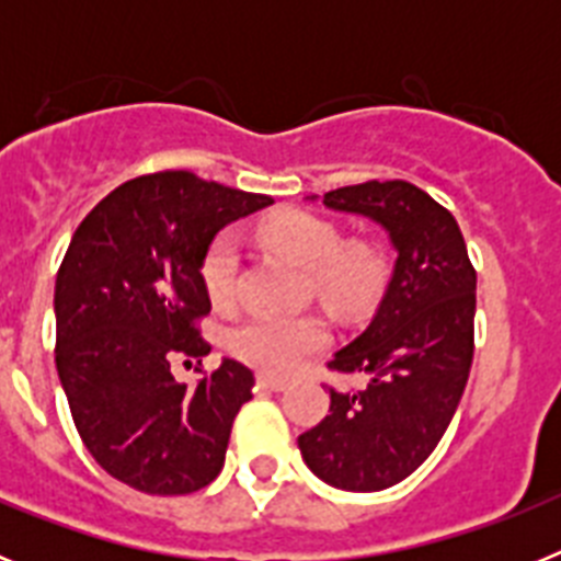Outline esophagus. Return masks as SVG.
I'll list each match as a JSON object with an SVG mask.
<instances>
[{"mask_svg":"<svg viewBox=\"0 0 561 561\" xmlns=\"http://www.w3.org/2000/svg\"><path fill=\"white\" fill-rule=\"evenodd\" d=\"M257 388L266 390V393H280V390H286V381L270 374H257Z\"/></svg>","mask_w":561,"mask_h":561,"instance_id":"1","label":"esophagus"}]
</instances>
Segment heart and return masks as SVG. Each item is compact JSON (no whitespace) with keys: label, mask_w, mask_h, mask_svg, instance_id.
<instances>
[{"label":"heart","mask_w":561,"mask_h":561,"mask_svg":"<svg viewBox=\"0 0 561 561\" xmlns=\"http://www.w3.org/2000/svg\"><path fill=\"white\" fill-rule=\"evenodd\" d=\"M257 238L270 250L291 257L311 277V286L329 306L354 311L374 300L385 275L379 250L365 241L345 244L340 225L320 213L280 210L257 225ZM241 277V250L230 232H219L202 257V284L216 309H230ZM329 342V329L320 317L257 314L238 325L232 334V351L238 359L250 362L264 374H291L306 356Z\"/></svg>","instance_id":"1"}]
</instances>
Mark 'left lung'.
I'll return each mask as SVG.
<instances>
[{
  "mask_svg": "<svg viewBox=\"0 0 561 561\" xmlns=\"http://www.w3.org/2000/svg\"><path fill=\"white\" fill-rule=\"evenodd\" d=\"M323 205L379 221L396 266L368 331L329 362L368 381L329 388V415L297 447L329 485L381 492L433 455L458 410L474 354L478 272L453 213L410 182L336 187Z\"/></svg>",
  "mask_w": 561,
  "mask_h": 561,
  "instance_id": "left-lung-1",
  "label": "left lung"
}]
</instances>
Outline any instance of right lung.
Listing matches in <instances>:
<instances>
[{
	"instance_id": "obj_1",
	"label": "right lung",
	"mask_w": 561,
	"mask_h": 561,
	"mask_svg": "<svg viewBox=\"0 0 561 561\" xmlns=\"http://www.w3.org/2000/svg\"><path fill=\"white\" fill-rule=\"evenodd\" d=\"M266 205L191 171L146 173L98 202L69 241L56 277L58 376L92 458L137 492L193 494L225 466L255 376L225 359L187 390L171 362L210 354L202 257L213 236Z\"/></svg>"
}]
</instances>
